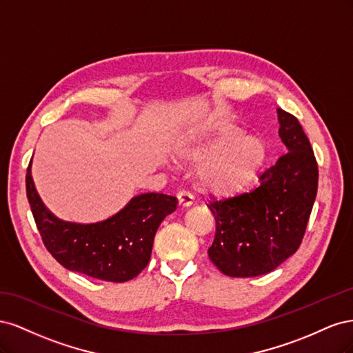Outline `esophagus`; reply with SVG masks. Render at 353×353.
<instances>
[{
    "instance_id": "34e87169",
    "label": "esophagus",
    "mask_w": 353,
    "mask_h": 353,
    "mask_svg": "<svg viewBox=\"0 0 353 353\" xmlns=\"http://www.w3.org/2000/svg\"><path fill=\"white\" fill-rule=\"evenodd\" d=\"M176 199H178V205L181 208H190L191 205H193V196H191L188 191H178L176 194Z\"/></svg>"
}]
</instances>
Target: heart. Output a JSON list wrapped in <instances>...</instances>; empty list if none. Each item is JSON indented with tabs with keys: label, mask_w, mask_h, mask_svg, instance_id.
<instances>
[{
	"label": "heart",
	"mask_w": 353,
	"mask_h": 353,
	"mask_svg": "<svg viewBox=\"0 0 353 353\" xmlns=\"http://www.w3.org/2000/svg\"><path fill=\"white\" fill-rule=\"evenodd\" d=\"M237 132L225 134L215 144L183 145L181 157L201 160L213 148L225 145L237 138ZM266 159V145L259 137L240 138L212 156L200 172L201 188L215 196H232L248 187L258 176Z\"/></svg>",
	"instance_id": "1"
}]
</instances>
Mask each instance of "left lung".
<instances>
[{
  "label": "left lung",
  "instance_id": "8db88e82",
  "mask_svg": "<svg viewBox=\"0 0 353 353\" xmlns=\"http://www.w3.org/2000/svg\"><path fill=\"white\" fill-rule=\"evenodd\" d=\"M280 137L287 147L261 184L225 200H213L216 232L209 259L228 276L274 271L301 245L318 190V165L302 125L279 109Z\"/></svg>",
  "mask_w": 353,
  "mask_h": 353
}]
</instances>
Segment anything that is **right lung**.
I'll list each match as a JSON object with an SVG mask.
<instances>
[{
    "mask_svg": "<svg viewBox=\"0 0 353 353\" xmlns=\"http://www.w3.org/2000/svg\"><path fill=\"white\" fill-rule=\"evenodd\" d=\"M26 196L47 250L69 271L92 279L123 283L140 274L150 261L153 240L162 221L178 200L162 193L134 197L112 218L95 223L61 221L46 208L30 174Z\"/></svg>",
    "mask_w": 353,
    "mask_h": 353,
    "instance_id": "1",
    "label": "right lung"
}]
</instances>
